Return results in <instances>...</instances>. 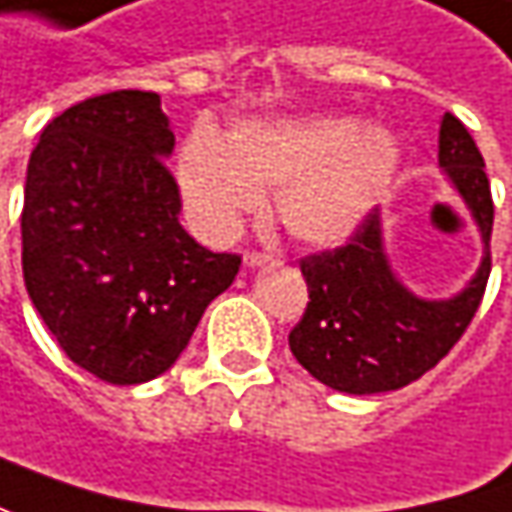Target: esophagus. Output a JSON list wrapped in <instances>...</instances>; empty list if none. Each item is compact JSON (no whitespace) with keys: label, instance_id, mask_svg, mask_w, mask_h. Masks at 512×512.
<instances>
[{"label":"esophagus","instance_id":"esophagus-1","mask_svg":"<svg viewBox=\"0 0 512 512\" xmlns=\"http://www.w3.org/2000/svg\"><path fill=\"white\" fill-rule=\"evenodd\" d=\"M266 263H272V257L263 255V252H246V255H243V266H246V269H260V266H266Z\"/></svg>","mask_w":512,"mask_h":512}]
</instances>
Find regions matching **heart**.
I'll use <instances>...</instances> for the list:
<instances>
[{"label": "heart", "mask_w": 512, "mask_h": 512, "mask_svg": "<svg viewBox=\"0 0 512 512\" xmlns=\"http://www.w3.org/2000/svg\"><path fill=\"white\" fill-rule=\"evenodd\" d=\"M400 167L388 130L359 118L304 115L246 121L228 141L196 130L176 156L188 223L208 243L228 240L278 191V217L301 243L333 246L368 220Z\"/></svg>", "instance_id": "1"}]
</instances>
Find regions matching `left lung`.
Returning <instances> with one entry per match:
<instances>
[{"instance_id":"1","label":"left lung","mask_w":512,"mask_h":512,"mask_svg":"<svg viewBox=\"0 0 512 512\" xmlns=\"http://www.w3.org/2000/svg\"><path fill=\"white\" fill-rule=\"evenodd\" d=\"M437 165L484 243L481 263L461 292L423 298L400 281L385 252L379 208L347 246L301 260L310 301L289 333V350L333 391L362 397L420 379L464 336L481 304L490 278L493 196L475 141L449 112L440 118Z\"/></svg>"}]
</instances>
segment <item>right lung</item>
I'll use <instances>...</instances> for the list:
<instances>
[{"label":"right lung","instance_id":"add662e5","mask_svg":"<svg viewBox=\"0 0 512 512\" xmlns=\"http://www.w3.org/2000/svg\"><path fill=\"white\" fill-rule=\"evenodd\" d=\"M173 144L162 98L118 89L57 115L28 159L25 289L63 353L112 385L165 374L240 269L179 226Z\"/></svg>","mask_w":512,"mask_h":512}]
</instances>
